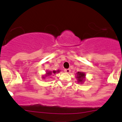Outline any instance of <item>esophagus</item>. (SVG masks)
<instances>
[{"label": "esophagus", "instance_id": "34e87169", "mask_svg": "<svg viewBox=\"0 0 122 122\" xmlns=\"http://www.w3.org/2000/svg\"><path fill=\"white\" fill-rule=\"evenodd\" d=\"M64 72L66 73H70V72H71V69H66L64 70Z\"/></svg>", "mask_w": 122, "mask_h": 122}]
</instances>
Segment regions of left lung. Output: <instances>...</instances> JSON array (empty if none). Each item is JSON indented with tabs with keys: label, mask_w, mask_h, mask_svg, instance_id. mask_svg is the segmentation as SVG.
Returning a JSON list of instances; mask_svg holds the SVG:
<instances>
[{
	"label": "left lung",
	"mask_w": 122,
	"mask_h": 122,
	"mask_svg": "<svg viewBox=\"0 0 122 122\" xmlns=\"http://www.w3.org/2000/svg\"><path fill=\"white\" fill-rule=\"evenodd\" d=\"M77 76L76 78L77 79V81L79 83H83L85 80V77H86V74L83 72H78L76 73Z\"/></svg>",
	"instance_id": "left-lung-1"
}]
</instances>
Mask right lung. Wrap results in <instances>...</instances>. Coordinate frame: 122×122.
<instances>
[{
  "mask_svg": "<svg viewBox=\"0 0 122 122\" xmlns=\"http://www.w3.org/2000/svg\"><path fill=\"white\" fill-rule=\"evenodd\" d=\"M56 72L57 73L60 72V71H59V70H58V71H46V74H45V75H43L42 78L43 79H45L46 77H49V76H50L51 75H52V74H56Z\"/></svg>",
  "mask_w": 122,
  "mask_h": 122,
  "instance_id": "obj_1",
  "label": "right lung"
}]
</instances>
